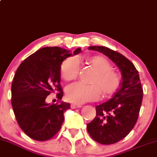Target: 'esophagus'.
I'll list each match as a JSON object with an SVG mask.
<instances>
[{"mask_svg":"<svg viewBox=\"0 0 157 157\" xmlns=\"http://www.w3.org/2000/svg\"><path fill=\"white\" fill-rule=\"evenodd\" d=\"M70 107H71V108L75 109V108H80V107H82V106L81 105H76V104H72V105H70Z\"/></svg>","mask_w":157,"mask_h":157,"instance_id":"34e87169","label":"esophagus"}]
</instances>
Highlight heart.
Masks as SVG:
<instances>
[{
	"label": "heart",
	"mask_w": 157,
	"mask_h": 157,
	"mask_svg": "<svg viewBox=\"0 0 157 157\" xmlns=\"http://www.w3.org/2000/svg\"><path fill=\"white\" fill-rule=\"evenodd\" d=\"M87 63L96 70L92 79V84L74 83L66 89V98L68 101L79 105L87 101H96L101 96H110L115 92L120 84L119 75L113 71L111 65L101 56H93L87 59ZM79 62L76 58H70L63 62L61 74L65 81L75 80L78 76Z\"/></svg>",
	"instance_id": "obj_1"
}]
</instances>
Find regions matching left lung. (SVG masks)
<instances>
[{
	"label": "left lung",
	"instance_id": "left-lung-1",
	"mask_svg": "<svg viewBox=\"0 0 157 157\" xmlns=\"http://www.w3.org/2000/svg\"><path fill=\"white\" fill-rule=\"evenodd\" d=\"M88 49L107 56L121 72V87L108 101L96 107V117L87 124L88 133L96 142L111 145L124 139L136 123L143 90L139 72L126 57L105 47L92 46Z\"/></svg>",
	"mask_w": 157,
	"mask_h": 157
}]
</instances>
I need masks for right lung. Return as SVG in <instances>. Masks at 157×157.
<instances>
[{"mask_svg":"<svg viewBox=\"0 0 157 157\" xmlns=\"http://www.w3.org/2000/svg\"><path fill=\"white\" fill-rule=\"evenodd\" d=\"M81 52V48L72 54L70 50L59 47H43L17 68L12 84V106L20 128L33 140H50L61 128L64 113L70 109V105L64 101L51 105L46 98L57 91V98L61 99V64L67 58Z\"/></svg>","mask_w":157,"mask_h":157,"instance_id":"right-lung-1","label":"right lung"}]
</instances>
